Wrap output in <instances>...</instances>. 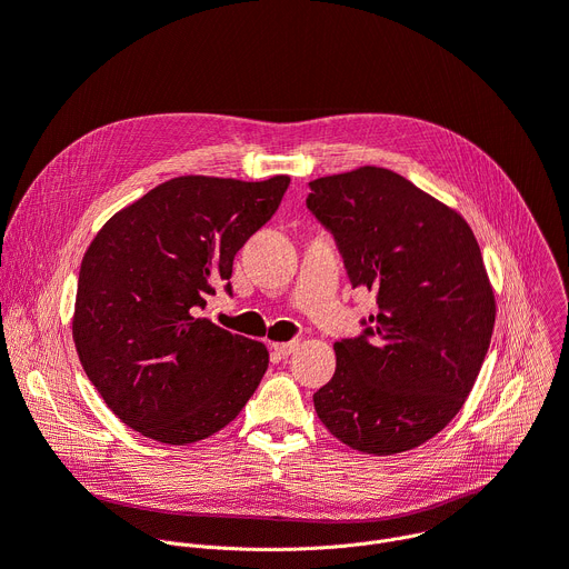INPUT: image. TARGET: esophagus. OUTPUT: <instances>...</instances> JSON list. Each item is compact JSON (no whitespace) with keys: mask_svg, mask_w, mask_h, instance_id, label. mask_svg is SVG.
Returning <instances> with one entry per match:
<instances>
[{"mask_svg":"<svg viewBox=\"0 0 569 569\" xmlns=\"http://www.w3.org/2000/svg\"><path fill=\"white\" fill-rule=\"evenodd\" d=\"M299 347V342L297 340H292V342H277V345H272V349L279 353V356H290V353H295V349Z\"/></svg>","mask_w":569,"mask_h":569,"instance_id":"obj_1","label":"esophagus"}]
</instances>
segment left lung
I'll return each instance as SVG.
<instances>
[{"label": "left lung", "instance_id": "8db88e82", "mask_svg": "<svg viewBox=\"0 0 569 569\" xmlns=\"http://www.w3.org/2000/svg\"><path fill=\"white\" fill-rule=\"evenodd\" d=\"M308 187L351 288H373L380 308L358 338L336 342L317 417L353 450H412L455 419L489 351L496 297L479 246L457 211L387 169Z\"/></svg>", "mask_w": 569, "mask_h": 569}]
</instances>
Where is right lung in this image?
<instances>
[{
    "mask_svg": "<svg viewBox=\"0 0 569 569\" xmlns=\"http://www.w3.org/2000/svg\"><path fill=\"white\" fill-rule=\"evenodd\" d=\"M266 182L176 178L112 216L78 274L73 342L108 408L148 439L184 446L246 408L268 349L198 317L236 252L279 209Z\"/></svg>",
    "mask_w": 569,
    "mask_h": 569,
    "instance_id": "right-lung-1",
    "label": "right lung"
}]
</instances>
